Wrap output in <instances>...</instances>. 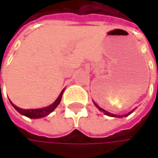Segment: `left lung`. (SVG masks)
I'll list each match as a JSON object with an SVG mask.
<instances>
[{"mask_svg":"<svg viewBox=\"0 0 158 158\" xmlns=\"http://www.w3.org/2000/svg\"><path fill=\"white\" fill-rule=\"evenodd\" d=\"M95 105H96V106H97V107L99 108V110H102V111H103V112H104V113H105L106 115H109V116H112V117H116V116H117V115H114V114H112V113H110V112H109V111H107V110H103L102 108H100V107H99V106H98L97 104H95ZM133 111H134V110H132V111H130V112H128V113H127V114H125L124 116H128V115H129V114H131V113H132ZM119 117H121V116L119 115Z\"/></svg>","mask_w":158,"mask_h":158,"instance_id":"1","label":"left lung"}]
</instances>
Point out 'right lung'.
<instances>
[{
  "instance_id": "add662e5",
  "label": "right lung",
  "mask_w": 158,
  "mask_h": 158,
  "mask_svg": "<svg viewBox=\"0 0 158 158\" xmlns=\"http://www.w3.org/2000/svg\"><path fill=\"white\" fill-rule=\"evenodd\" d=\"M63 91H64V90H62V92L59 94L58 98L56 100V102H55L53 104L49 105L48 107H46V108H42V109H29V110H25V109H21V108L17 107L16 105L13 104L12 102H11V103H12V105L14 106V108H15L18 112H20L21 114H23V115H24V116H27V117H29V118H34V119H35V118H41V117L47 116L48 114H49L50 112H52L53 110L56 108V106L59 104V102H60V101H61Z\"/></svg>"
}]
</instances>
